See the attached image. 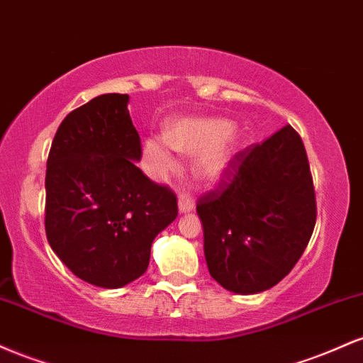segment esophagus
I'll list each match as a JSON object with an SVG mask.
<instances>
[{
  "label": "esophagus",
  "mask_w": 363,
  "mask_h": 363,
  "mask_svg": "<svg viewBox=\"0 0 363 363\" xmlns=\"http://www.w3.org/2000/svg\"><path fill=\"white\" fill-rule=\"evenodd\" d=\"M193 208H194L193 198H189L187 194L179 196V211H181V213H187V211H191Z\"/></svg>",
  "instance_id": "34e87169"
}]
</instances>
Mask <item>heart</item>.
<instances>
[{
	"instance_id": "1",
	"label": "heart",
	"mask_w": 363,
	"mask_h": 363,
	"mask_svg": "<svg viewBox=\"0 0 363 363\" xmlns=\"http://www.w3.org/2000/svg\"><path fill=\"white\" fill-rule=\"evenodd\" d=\"M177 150L196 155V169L208 181H218L234 164L240 135L228 121L218 118H176L165 135L145 140V165L150 176L162 179L177 169Z\"/></svg>"
}]
</instances>
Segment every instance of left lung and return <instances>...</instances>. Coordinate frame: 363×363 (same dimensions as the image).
<instances>
[{
	"label": "left lung",
	"instance_id": "8db88e82",
	"mask_svg": "<svg viewBox=\"0 0 363 363\" xmlns=\"http://www.w3.org/2000/svg\"><path fill=\"white\" fill-rule=\"evenodd\" d=\"M213 280L259 294L291 272L315 225V194L302 138L290 124L237 153L218 187L198 199Z\"/></svg>",
	"mask_w": 363,
	"mask_h": 363
}]
</instances>
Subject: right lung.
I'll return each instance as SVG.
<instances>
[{
	"label": "right lung",
	"instance_id": "1",
	"mask_svg": "<svg viewBox=\"0 0 363 363\" xmlns=\"http://www.w3.org/2000/svg\"><path fill=\"white\" fill-rule=\"evenodd\" d=\"M129 95L104 94L57 128L45 170V235L74 277L121 289L147 272L177 198L136 167L141 141Z\"/></svg>",
	"mask_w": 363,
	"mask_h": 363
}]
</instances>
